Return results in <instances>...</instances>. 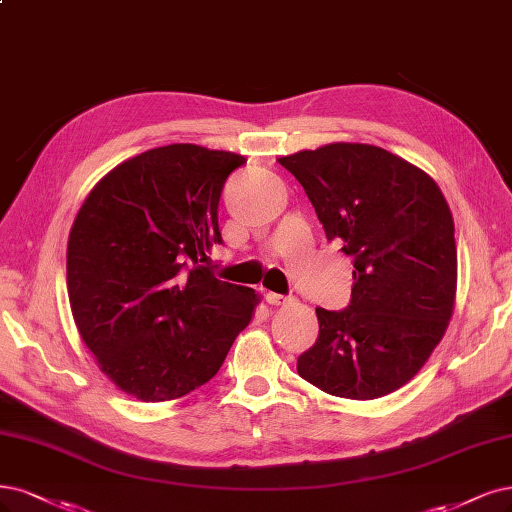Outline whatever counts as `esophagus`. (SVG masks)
<instances>
[{
  "label": "esophagus",
  "instance_id": "obj_1",
  "mask_svg": "<svg viewBox=\"0 0 512 512\" xmlns=\"http://www.w3.org/2000/svg\"><path fill=\"white\" fill-rule=\"evenodd\" d=\"M264 298H267L269 305H281V303L288 301V296L277 294V292H267V294H264Z\"/></svg>",
  "mask_w": 512,
  "mask_h": 512
}]
</instances>
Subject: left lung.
<instances>
[{
    "label": "left lung",
    "mask_w": 512,
    "mask_h": 512,
    "mask_svg": "<svg viewBox=\"0 0 512 512\" xmlns=\"http://www.w3.org/2000/svg\"><path fill=\"white\" fill-rule=\"evenodd\" d=\"M279 165L354 262L351 301L343 311L315 309L320 334L298 356V375L349 400L396 392L426 364L453 313L457 250L443 192L426 171L368 144H328Z\"/></svg>",
    "instance_id": "1"
}]
</instances>
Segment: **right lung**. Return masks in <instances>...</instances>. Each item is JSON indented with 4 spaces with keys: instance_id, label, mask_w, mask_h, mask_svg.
<instances>
[{
    "instance_id": "add662e5",
    "label": "right lung",
    "mask_w": 512,
    "mask_h": 512,
    "mask_svg": "<svg viewBox=\"0 0 512 512\" xmlns=\"http://www.w3.org/2000/svg\"><path fill=\"white\" fill-rule=\"evenodd\" d=\"M245 158L171 144L114 167L88 192L67 241L74 322L103 375L144 402L214 377L258 305L209 271L218 203Z\"/></svg>"
}]
</instances>
